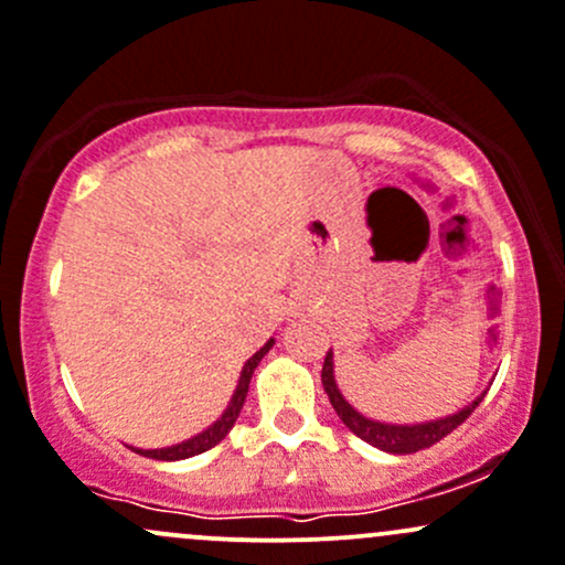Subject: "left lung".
I'll return each instance as SVG.
<instances>
[{"label": "left lung", "instance_id": "obj_1", "mask_svg": "<svg viewBox=\"0 0 565 565\" xmlns=\"http://www.w3.org/2000/svg\"><path fill=\"white\" fill-rule=\"evenodd\" d=\"M322 384H324V392H328L332 408H335V414L341 417V423L347 425L354 436L362 438V441H367L371 447L382 449V452H390V455H412V452H419V449L433 447V444L441 441L444 436H449L457 425L466 423V419L473 414V408H477L487 395L484 390L477 401L468 403V406L460 408V412L449 414V417L430 419V423H417V425H390V423H379V419H371L365 417V414H360L358 408L341 395V390H338L335 384V371H332V349L328 352V358H324V365H322Z\"/></svg>", "mask_w": 565, "mask_h": 565}]
</instances>
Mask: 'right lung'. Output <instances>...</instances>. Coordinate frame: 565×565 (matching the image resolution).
Listing matches in <instances>:
<instances>
[{
    "label": "right lung",
    "instance_id": "right-lung-1",
    "mask_svg": "<svg viewBox=\"0 0 565 565\" xmlns=\"http://www.w3.org/2000/svg\"><path fill=\"white\" fill-rule=\"evenodd\" d=\"M273 343H276V341H273V338H270V341H267L265 347L259 349L257 354H254V358L246 360V365H243V371H241V379H237L235 395L230 397V406L224 408L222 417H218L216 423L207 427V430L198 433V436H194V438H186V441L175 444V447H164V449H135V447H132L135 452L142 455V457H151V460H186V457L203 455V452H207V449H211V447H216V444L222 441V438L227 436L230 430H233L237 414H241L243 403H246V392H248V384H252L254 367H257L259 360H263L265 354L270 352Z\"/></svg>",
    "mask_w": 565,
    "mask_h": 565
}]
</instances>
